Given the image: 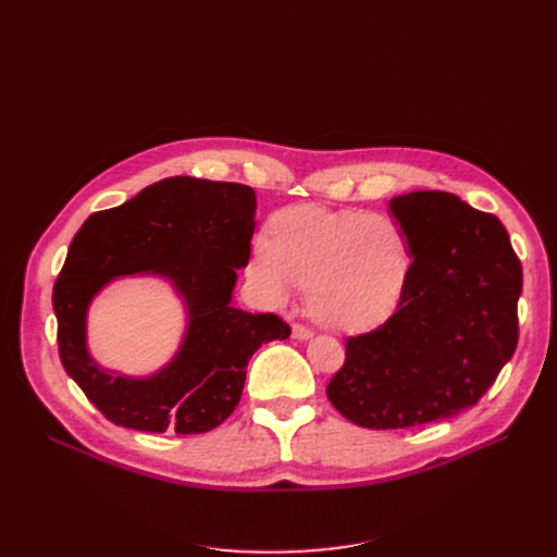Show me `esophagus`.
Wrapping results in <instances>:
<instances>
[{
	"label": "esophagus",
	"mask_w": 557,
	"mask_h": 557,
	"mask_svg": "<svg viewBox=\"0 0 557 557\" xmlns=\"http://www.w3.org/2000/svg\"><path fill=\"white\" fill-rule=\"evenodd\" d=\"M290 336H294L296 341H309L313 336V332L305 325H294V327H290Z\"/></svg>",
	"instance_id": "1"
}]
</instances>
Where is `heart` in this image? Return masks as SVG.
I'll return each instance as SVG.
<instances>
[{
	"label": "heart",
	"mask_w": 557,
	"mask_h": 557,
	"mask_svg": "<svg viewBox=\"0 0 557 557\" xmlns=\"http://www.w3.org/2000/svg\"><path fill=\"white\" fill-rule=\"evenodd\" d=\"M257 237L248 271L273 305L309 286V313L332 332H363L393 311L406 275V244L384 214L296 205Z\"/></svg>",
	"instance_id": "1"
}]
</instances>
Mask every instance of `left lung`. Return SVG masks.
I'll return each mask as SVG.
<instances>
[{"mask_svg": "<svg viewBox=\"0 0 557 557\" xmlns=\"http://www.w3.org/2000/svg\"><path fill=\"white\" fill-rule=\"evenodd\" d=\"M411 257L397 311L347 338L327 397L366 429H408L474 406L517 347L521 263L502 221L449 191L388 200Z\"/></svg>", "mask_w": 557, "mask_h": 557, "instance_id": "1", "label": "left lung"}]
</instances>
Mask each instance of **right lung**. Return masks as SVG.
Masks as SVG:
<instances>
[{"label":"right lung","mask_w":557,"mask_h":557,"mask_svg":"<svg viewBox=\"0 0 557 557\" xmlns=\"http://www.w3.org/2000/svg\"><path fill=\"white\" fill-rule=\"evenodd\" d=\"M257 196L237 183L175 175L87 219L53 286L58 352L67 374L116 426L181 435L219 426L237 408L246 366L290 330L273 313L232 305L248 267ZM158 276L186 309L176 355L151 375L103 369L86 345V311L114 278Z\"/></svg>","instance_id":"add662e5"}]
</instances>
